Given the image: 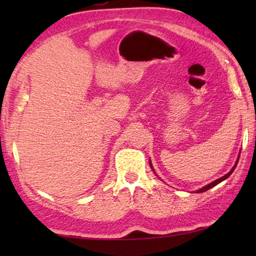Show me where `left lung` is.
Wrapping results in <instances>:
<instances>
[{
    "label": "left lung",
    "instance_id": "obj_1",
    "mask_svg": "<svg viewBox=\"0 0 256 256\" xmlns=\"http://www.w3.org/2000/svg\"><path fill=\"white\" fill-rule=\"evenodd\" d=\"M238 160H240V157H238V158H237V162H236V164H234V167L232 168V170H230V172H228V174H226V175H224V176H222V177H220V178H219V180H214V182H212V183H210V184H208L206 186H204V188H200V190H196V192H198V193H202V192H206V190H210V188H214V186H216V184L222 183V180H227V178H228V177L232 175V172H234V170H235V168H236V166H237V162H238ZM149 164H150V167H151V168H152V164H151V162H149Z\"/></svg>",
    "mask_w": 256,
    "mask_h": 256
}]
</instances>
